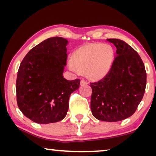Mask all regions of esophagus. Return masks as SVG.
Returning <instances> with one entry per match:
<instances>
[{"label":"esophagus","mask_w":156,"mask_h":156,"mask_svg":"<svg viewBox=\"0 0 156 156\" xmlns=\"http://www.w3.org/2000/svg\"><path fill=\"white\" fill-rule=\"evenodd\" d=\"M80 84H81V85H87V84H88V82L85 80H82L80 82Z\"/></svg>","instance_id":"obj_1"}]
</instances>
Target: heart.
Segmentation results:
<instances>
[{"label":"heart","mask_w":156,"mask_h":156,"mask_svg":"<svg viewBox=\"0 0 156 156\" xmlns=\"http://www.w3.org/2000/svg\"><path fill=\"white\" fill-rule=\"evenodd\" d=\"M114 50L108 44L92 43L79 48L74 52L73 59L69 61V69L80 74L86 71L91 80H100L106 76L112 67Z\"/></svg>","instance_id":"1"}]
</instances>
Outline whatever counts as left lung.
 I'll return each instance as SVG.
<instances>
[{
    "label": "left lung",
    "instance_id": "8db88e82",
    "mask_svg": "<svg viewBox=\"0 0 156 156\" xmlns=\"http://www.w3.org/2000/svg\"><path fill=\"white\" fill-rule=\"evenodd\" d=\"M116 48V57L109 72L92 89L91 110L100 121L116 122L132 116L144 95L146 72L137 52L126 42L107 39Z\"/></svg>",
    "mask_w": 156,
    "mask_h": 156
}]
</instances>
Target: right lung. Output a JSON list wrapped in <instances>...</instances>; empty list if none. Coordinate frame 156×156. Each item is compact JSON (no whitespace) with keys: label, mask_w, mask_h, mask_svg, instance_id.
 <instances>
[{"label":"right lung","mask_w":156,"mask_h":156,"mask_svg":"<svg viewBox=\"0 0 156 156\" xmlns=\"http://www.w3.org/2000/svg\"><path fill=\"white\" fill-rule=\"evenodd\" d=\"M67 43L63 37L48 38L32 48L21 62L16 80L17 103L34 122L46 124L62 120L70 94L80 87L79 79L63 77Z\"/></svg>","instance_id":"obj_1"}]
</instances>
